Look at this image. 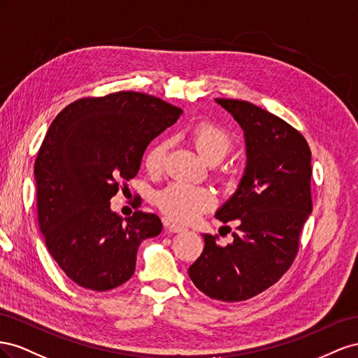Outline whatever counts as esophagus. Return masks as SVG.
<instances>
[{
  "instance_id": "34e87169",
  "label": "esophagus",
  "mask_w": 358,
  "mask_h": 358,
  "mask_svg": "<svg viewBox=\"0 0 358 358\" xmlns=\"http://www.w3.org/2000/svg\"><path fill=\"white\" fill-rule=\"evenodd\" d=\"M166 228L169 232H173V234L186 231V228H182V227H180V224H176V223H166Z\"/></svg>"
}]
</instances>
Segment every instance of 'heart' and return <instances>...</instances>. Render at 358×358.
<instances>
[{"instance_id":"obj_1","label":"heart","mask_w":358,"mask_h":358,"mask_svg":"<svg viewBox=\"0 0 358 358\" xmlns=\"http://www.w3.org/2000/svg\"><path fill=\"white\" fill-rule=\"evenodd\" d=\"M190 141L203 160L211 165L227 157L234 147V138L229 131L211 121H201L193 127ZM168 150V141L152 145L145 157L147 169L151 172L160 171L165 163ZM156 203L168 219L189 223L216 207V196L206 187H196L187 182H172L157 193Z\"/></svg>"}]
</instances>
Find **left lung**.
Segmentation results:
<instances>
[{
    "label": "left lung",
    "instance_id": "obj_1",
    "mask_svg": "<svg viewBox=\"0 0 358 358\" xmlns=\"http://www.w3.org/2000/svg\"><path fill=\"white\" fill-rule=\"evenodd\" d=\"M244 130L248 163L237 192L216 217L237 220L234 241L219 246L203 234V250L189 267L195 287L210 299L244 301L289 270L312 211L310 148L287 121L250 101L216 99Z\"/></svg>",
    "mask_w": 358,
    "mask_h": 358
}]
</instances>
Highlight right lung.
<instances>
[{
    "mask_svg": "<svg viewBox=\"0 0 358 358\" xmlns=\"http://www.w3.org/2000/svg\"><path fill=\"white\" fill-rule=\"evenodd\" d=\"M181 114L159 97L118 91L73 101L49 126L34 163L38 224L49 253L79 287L109 291L126 283L141 241L162 232L156 214L136 210L122 219L109 201Z\"/></svg>",
    "mask_w": 358,
    "mask_h": 358,
    "instance_id": "right-lung-1",
    "label": "right lung"
}]
</instances>
